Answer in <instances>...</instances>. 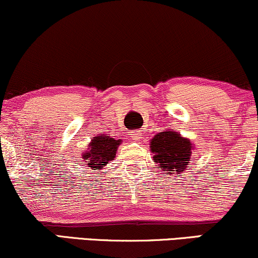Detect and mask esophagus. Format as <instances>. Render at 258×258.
Wrapping results in <instances>:
<instances>
[{
  "label": "esophagus",
  "instance_id": "esophagus-1",
  "mask_svg": "<svg viewBox=\"0 0 258 258\" xmlns=\"http://www.w3.org/2000/svg\"><path fill=\"white\" fill-rule=\"evenodd\" d=\"M131 136H132L133 140H140V138H142V133H140L139 131H133Z\"/></svg>",
  "mask_w": 258,
  "mask_h": 258
}]
</instances>
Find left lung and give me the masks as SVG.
Masks as SVG:
<instances>
[{"label":"left lung","mask_w":258,"mask_h":258,"mask_svg":"<svg viewBox=\"0 0 258 258\" xmlns=\"http://www.w3.org/2000/svg\"><path fill=\"white\" fill-rule=\"evenodd\" d=\"M150 149L157 168H161L163 171H176L180 176L178 174H182L188 167L194 145L188 138L170 130L159 132L153 137L150 142Z\"/></svg>","instance_id":"left-lung-1"}]
</instances>
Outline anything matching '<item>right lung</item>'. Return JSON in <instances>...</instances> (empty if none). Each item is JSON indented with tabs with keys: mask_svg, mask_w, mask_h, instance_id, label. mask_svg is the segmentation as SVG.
I'll return each mask as SVG.
<instances>
[{
	"mask_svg": "<svg viewBox=\"0 0 258 258\" xmlns=\"http://www.w3.org/2000/svg\"><path fill=\"white\" fill-rule=\"evenodd\" d=\"M121 144V139L112 138L107 135L94 137L89 143V149L82 155L91 170H101L115 157L116 150Z\"/></svg>",
	"mask_w": 258,
	"mask_h": 258,
	"instance_id": "obj_1",
	"label": "right lung"
}]
</instances>
